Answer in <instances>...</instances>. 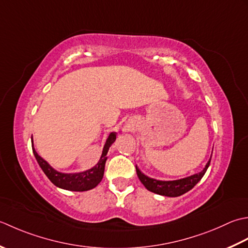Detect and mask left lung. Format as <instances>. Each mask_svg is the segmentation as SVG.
Here are the masks:
<instances>
[{
    "instance_id": "8db88e82",
    "label": "left lung",
    "mask_w": 248,
    "mask_h": 248,
    "mask_svg": "<svg viewBox=\"0 0 248 248\" xmlns=\"http://www.w3.org/2000/svg\"><path fill=\"white\" fill-rule=\"evenodd\" d=\"M212 152H213V151H212ZM211 157L208 163H206L203 170L200 171V172L186 176V178L180 179V180H174V181H160V180H155V179L150 178V176L145 175L143 172H141L137 166H136V171H137V175L139 180L141 181V183L145 186V188L148 190L160 196L179 197L189 191L202 179V176L204 175L206 170L209 168L210 163H211Z\"/></svg>"
}]
</instances>
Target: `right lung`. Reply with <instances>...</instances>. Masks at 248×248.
<instances>
[{"label":"right lung","instance_id":"obj_1","mask_svg":"<svg viewBox=\"0 0 248 248\" xmlns=\"http://www.w3.org/2000/svg\"><path fill=\"white\" fill-rule=\"evenodd\" d=\"M115 139H117V133L112 131V133L109 134L107 140H106L103 152H102V155H100L98 163L94 167H92L91 169H88L78 173H64L55 170L49 165L48 161L45 160L43 157H40L36 151H35L33 145L32 148H33L34 156L35 158H36L39 167L44 171V173L47 175V178L51 181L57 187L66 189V190H72V191H85V190L93 189L100 183V181L103 180L106 160L108 158L107 156L108 151L110 146L113 144ZM32 141H33V137H32Z\"/></svg>","mask_w":248,"mask_h":248}]
</instances>
